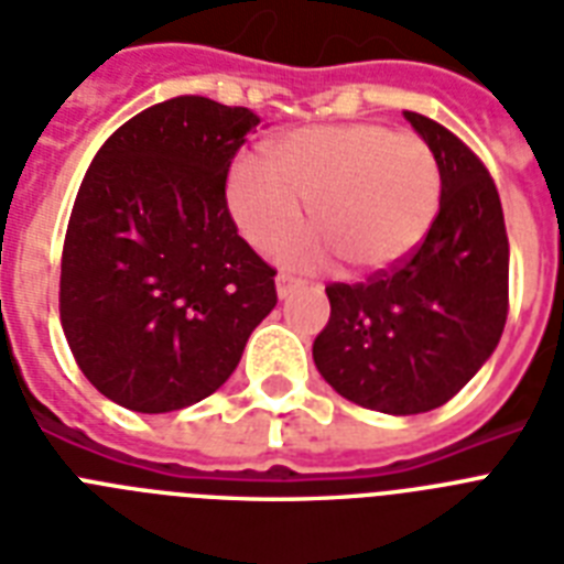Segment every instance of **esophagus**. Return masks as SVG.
I'll return each instance as SVG.
<instances>
[{
  "mask_svg": "<svg viewBox=\"0 0 564 564\" xmlns=\"http://www.w3.org/2000/svg\"><path fill=\"white\" fill-rule=\"evenodd\" d=\"M274 286H278V295L286 297V295H292L295 290H301V286H304V281L290 272H281L278 278H274Z\"/></svg>",
  "mask_w": 564,
  "mask_h": 564,
  "instance_id": "esophagus-1",
  "label": "esophagus"
}]
</instances>
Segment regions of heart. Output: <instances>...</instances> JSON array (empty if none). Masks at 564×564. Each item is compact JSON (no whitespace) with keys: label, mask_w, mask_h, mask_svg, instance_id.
Returning a JSON list of instances; mask_svg holds the SVG:
<instances>
[{"label":"heart","mask_w":564,"mask_h":564,"mask_svg":"<svg viewBox=\"0 0 564 564\" xmlns=\"http://www.w3.org/2000/svg\"><path fill=\"white\" fill-rule=\"evenodd\" d=\"M437 155L420 135L382 123L304 127L267 144V171L251 159L228 176V205L258 249L301 226V205L322 237L278 246L286 263L318 267L336 251L354 272L397 267L425 240L441 210Z\"/></svg>","instance_id":"1"}]
</instances>
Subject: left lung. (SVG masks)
I'll return each instance as SVG.
<instances>
[{
    "mask_svg": "<svg viewBox=\"0 0 564 564\" xmlns=\"http://www.w3.org/2000/svg\"><path fill=\"white\" fill-rule=\"evenodd\" d=\"M437 155L441 210L397 267L329 283L315 368L345 400L382 414L441 409L492 356L510 310V242L498 187L443 123L405 112Z\"/></svg>",
    "mask_w": 564,
    "mask_h": 564,
    "instance_id": "1",
    "label": "left lung"
}]
</instances>
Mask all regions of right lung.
Returning <instances> with one entry per match:
<instances>
[{
    "instance_id": "1",
    "label": "right lung",
    "mask_w": 564,
    "mask_h": 564,
    "mask_svg": "<svg viewBox=\"0 0 564 564\" xmlns=\"http://www.w3.org/2000/svg\"><path fill=\"white\" fill-rule=\"evenodd\" d=\"M260 118L178 95L121 123L68 217L59 324L107 400L164 414L217 391L278 304L274 269L237 235L231 159Z\"/></svg>"
}]
</instances>
